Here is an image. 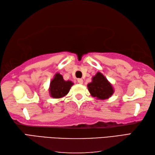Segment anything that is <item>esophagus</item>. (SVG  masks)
<instances>
[{"label": "esophagus", "mask_w": 155, "mask_h": 155, "mask_svg": "<svg viewBox=\"0 0 155 155\" xmlns=\"http://www.w3.org/2000/svg\"><path fill=\"white\" fill-rule=\"evenodd\" d=\"M78 83L79 84H83V82H84V81H83V80H82V79H78Z\"/></svg>", "instance_id": "1"}]
</instances>
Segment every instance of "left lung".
Listing matches in <instances>:
<instances>
[{
  "label": "left lung",
  "mask_w": 155,
  "mask_h": 155,
  "mask_svg": "<svg viewBox=\"0 0 155 155\" xmlns=\"http://www.w3.org/2000/svg\"><path fill=\"white\" fill-rule=\"evenodd\" d=\"M87 87L90 95L97 100L108 99L114 93L112 84L99 71L92 77L91 81L87 84Z\"/></svg>",
  "instance_id": "8db88e82"
}]
</instances>
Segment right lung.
Listing matches in <instances>:
<instances>
[{"label": "right lung", "mask_w": 155, "mask_h": 155, "mask_svg": "<svg viewBox=\"0 0 155 155\" xmlns=\"http://www.w3.org/2000/svg\"><path fill=\"white\" fill-rule=\"evenodd\" d=\"M74 83L70 80H64L62 75L56 73L50 81L49 93L53 98L59 99L65 97L69 93Z\"/></svg>", "instance_id": "1"}]
</instances>
